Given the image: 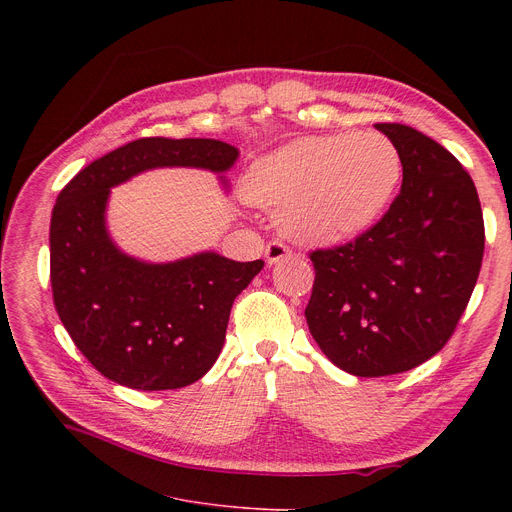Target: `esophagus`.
Listing matches in <instances>:
<instances>
[{"label": "esophagus", "mask_w": 512, "mask_h": 512, "mask_svg": "<svg viewBox=\"0 0 512 512\" xmlns=\"http://www.w3.org/2000/svg\"><path fill=\"white\" fill-rule=\"evenodd\" d=\"M290 253H292L290 247H286L284 242H280V240H272V242H267V245H265V261H267V265H276L278 261L290 257Z\"/></svg>", "instance_id": "1"}]
</instances>
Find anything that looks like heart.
<instances>
[{
	"instance_id": "b5f03b06",
	"label": "heart",
	"mask_w": 512,
	"mask_h": 512,
	"mask_svg": "<svg viewBox=\"0 0 512 512\" xmlns=\"http://www.w3.org/2000/svg\"><path fill=\"white\" fill-rule=\"evenodd\" d=\"M400 180V157L380 134H328L294 141L261 157L242 197L282 209V230L303 242L330 245L365 230Z\"/></svg>"
}]
</instances>
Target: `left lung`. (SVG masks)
<instances>
[{
    "label": "left lung",
    "instance_id": "8db88e82",
    "mask_svg": "<svg viewBox=\"0 0 512 512\" xmlns=\"http://www.w3.org/2000/svg\"><path fill=\"white\" fill-rule=\"evenodd\" d=\"M375 128L400 157V193L355 240L311 251L305 309L324 355L359 378L409 371L442 351L467 309L486 242L475 184L459 159L411 126Z\"/></svg>",
    "mask_w": 512,
    "mask_h": 512
}]
</instances>
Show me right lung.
I'll return each mask as SVG.
<instances>
[{
  "label": "right lung",
  "mask_w": 512,
  "mask_h": 512,
  "mask_svg": "<svg viewBox=\"0 0 512 512\" xmlns=\"http://www.w3.org/2000/svg\"><path fill=\"white\" fill-rule=\"evenodd\" d=\"M236 157L215 139L147 137L95 159L62 188L49 226L53 305L107 380L147 392L201 380L220 357L234 299L263 267L211 251L174 263L124 255L105 228L110 188L151 168L226 172Z\"/></svg>",
  "instance_id": "obj_1"
}]
</instances>
